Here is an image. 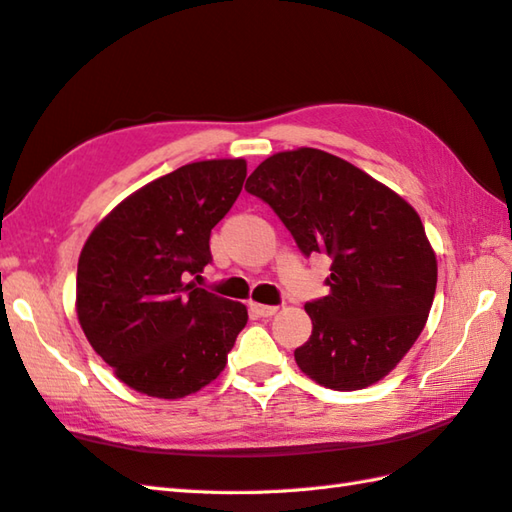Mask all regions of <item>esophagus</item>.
<instances>
[{
    "mask_svg": "<svg viewBox=\"0 0 512 512\" xmlns=\"http://www.w3.org/2000/svg\"><path fill=\"white\" fill-rule=\"evenodd\" d=\"M279 308L277 306H264V303H250V312L255 314V317H273V314L277 312Z\"/></svg>",
    "mask_w": 512,
    "mask_h": 512,
    "instance_id": "obj_1",
    "label": "esophagus"
}]
</instances>
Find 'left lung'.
<instances>
[{
	"mask_svg": "<svg viewBox=\"0 0 512 512\" xmlns=\"http://www.w3.org/2000/svg\"><path fill=\"white\" fill-rule=\"evenodd\" d=\"M246 191L270 204L303 255L332 259L330 292L306 303L312 334L295 350L301 372L336 391L385 378L416 343L436 295V253L416 209L312 147L266 158Z\"/></svg>",
	"mask_w": 512,
	"mask_h": 512,
	"instance_id": "obj_1",
	"label": "left lung"
}]
</instances>
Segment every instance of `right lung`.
I'll list each match as a JSON object with an SVG mask.
<instances>
[{"label":"right lung","mask_w":512,"mask_h":512,"mask_svg":"<svg viewBox=\"0 0 512 512\" xmlns=\"http://www.w3.org/2000/svg\"><path fill=\"white\" fill-rule=\"evenodd\" d=\"M244 158L200 160L129 195L85 242L76 314L94 352L140 394L176 400L220 376L246 306L198 288L211 228L231 211Z\"/></svg>","instance_id":"add662e5"}]
</instances>
